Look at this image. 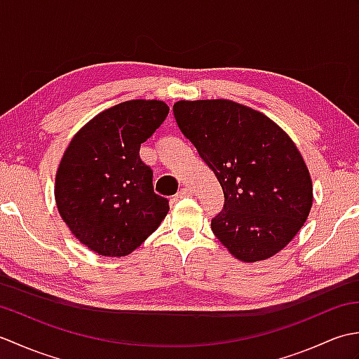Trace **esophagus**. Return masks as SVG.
Segmentation results:
<instances>
[{"instance_id":"34e87169","label":"esophagus","mask_w":359,"mask_h":359,"mask_svg":"<svg viewBox=\"0 0 359 359\" xmlns=\"http://www.w3.org/2000/svg\"><path fill=\"white\" fill-rule=\"evenodd\" d=\"M187 196H191V189H189V188H182L180 191L177 193L179 199H182V197H187Z\"/></svg>"}]
</instances>
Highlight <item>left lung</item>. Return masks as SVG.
<instances>
[{"label":"left lung","instance_id":"left-lung-1","mask_svg":"<svg viewBox=\"0 0 359 359\" xmlns=\"http://www.w3.org/2000/svg\"><path fill=\"white\" fill-rule=\"evenodd\" d=\"M180 131L216 174L222 211L211 230L242 262L265 261L292 241L313 202L310 172L285 131L231 100H180Z\"/></svg>","mask_w":359,"mask_h":359}]
</instances>
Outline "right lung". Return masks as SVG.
Returning <instances> with one entry per match:
<instances>
[{
	"label": "right lung",
	"instance_id": "add662e5",
	"mask_svg": "<svg viewBox=\"0 0 359 359\" xmlns=\"http://www.w3.org/2000/svg\"><path fill=\"white\" fill-rule=\"evenodd\" d=\"M168 112L160 100L116 104L89 120L65 151L55 175L58 212L75 238L100 256L133 253L170 211L139 154Z\"/></svg>",
	"mask_w": 359,
	"mask_h": 359
}]
</instances>
